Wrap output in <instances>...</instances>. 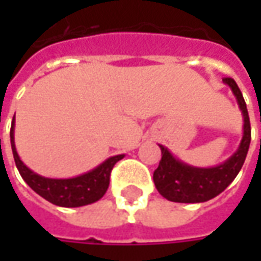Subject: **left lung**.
<instances>
[{
	"label": "left lung",
	"instance_id": "8db88e82",
	"mask_svg": "<svg viewBox=\"0 0 261 261\" xmlns=\"http://www.w3.org/2000/svg\"><path fill=\"white\" fill-rule=\"evenodd\" d=\"M224 84L231 88L243 115V138L237 151L221 164L214 167H195L183 163L164 145L161 148V161L154 171V183L160 195L167 200L178 203H202L222 193L232 183L246 161L251 142L250 117L246 101L232 78H224Z\"/></svg>",
	"mask_w": 261,
	"mask_h": 261
}]
</instances>
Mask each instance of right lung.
I'll return each mask as SVG.
<instances>
[{"label":"right lung","instance_id":"add662e5","mask_svg":"<svg viewBox=\"0 0 261 261\" xmlns=\"http://www.w3.org/2000/svg\"><path fill=\"white\" fill-rule=\"evenodd\" d=\"M14 127L15 115L11 122L10 141H11V149H13V155H14L15 166H17L18 173L37 195L42 196L47 202L56 206L80 207V206L91 205L97 200H100L109 189L112 168L117 161H120L125 156V154L110 156L93 170L87 171L84 174L69 177V178L43 177V175L35 173L33 170H30L21 161V158L17 152V148H15Z\"/></svg>","mask_w":261,"mask_h":261}]
</instances>
